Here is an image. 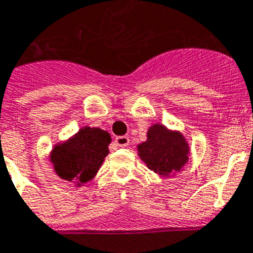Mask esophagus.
I'll return each instance as SVG.
<instances>
[{"instance_id":"34e87169","label":"esophagus","mask_w":253,"mask_h":253,"mask_svg":"<svg viewBox=\"0 0 253 253\" xmlns=\"http://www.w3.org/2000/svg\"><path fill=\"white\" fill-rule=\"evenodd\" d=\"M115 145L119 146V147H126L129 145V137H126V135L116 137L115 138Z\"/></svg>"}]
</instances>
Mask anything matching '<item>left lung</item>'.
Here are the masks:
<instances>
[{
	"label": "left lung",
	"instance_id": "8db88e82",
	"mask_svg": "<svg viewBox=\"0 0 253 253\" xmlns=\"http://www.w3.org/2000/svg\"><path fill=\"white\" fill-rule=\"evenodd\" d=\"M147 139L137 146L138 156L150 170L170 177L181 172L190 158V145L179 130L156 123L147 129Z\"/></svg>",
	"mask_w": 253,
	"mask_h": 253
}]
</instances>
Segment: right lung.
Wrapping results in <instances>:
<instances>
[{"label": "right lung", "mask_w": 253, "mask_h": 253, "mask_svg": "<svg viewBox=\"0 0 253 253\" xmlns=\"http://www.w3.org/2000/svg\"><path fill=\"white\" fill-rule=\"evenodd\" d=\"M111 141L108 131L83 126L70 138L53 146L49 160L54 172L75 187H81L95 177L110 152Z\"/></svg>", "instance_id": "right-lung-1"}]
</instances>
